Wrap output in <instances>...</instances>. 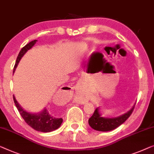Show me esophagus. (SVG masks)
<instances>
[{
	"mask_svg": "<svg viewBox=\"0 0 154 154\" xmlns=\"http://www.w3.org/2000/svg\"><path fill=\"white\" fill-rule=\"evenodd\" d=\"M79 101V103L80 104H84L85 103V101H83V100H79V101Z\"/></svg>",
	"mask_w": 154,
	"mask_h": 154,
	"instance_id": "34e87169",
	"label": "esophagus"
}]
</instances>
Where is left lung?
<instances>
[{"label":"left lung","instance_id":"1","mask_svg":"<svg viewBox=\"0 0 154 154\" xmlns=\"http://www.w3.org/2000/svg\"><path fill=\"white\" fill-rule=\"evenodd\" d=\"M135 105L126 113H124V115L119 116V117L112 118L102 117L101 114L99 112V108H96L94 114L88 120L89 125L93 129L98 131H110L114 130L123 124L130 117L134 110Z\"/></svg>","mask_w":154,"mask_h":154}]
</instances>
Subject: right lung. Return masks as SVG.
I'll return each mask as SVG.
<instances>
[{
    "label": "right lung",
    "instance_id": "add662e5",
    "mask_svg": "<svg viewBox=\"0 0 154 154\" xmlns=\"http://www.w3.org/2000/svg\"><path fill=\"white\" fill-rule=\"evenodd\" d=\"M36 42L37 40H33L21 48L17 56L16 63H15L14 67V72L21 57L29 49H30L35 45ZM13 99H14L15 106L19 110L20 115L23 117L24 121L33 129L37 131L47 133L55 131L61 126L62 122H63V119L62 118L57 117L55 114L50 112L48 111L49 109L48 110V109L44 108V110L39 113H30L24 110L20 106L14 95H13Z\"/></svg>",
    "mask_w": 154,
    "mask_h": 154
}]
</instances>
